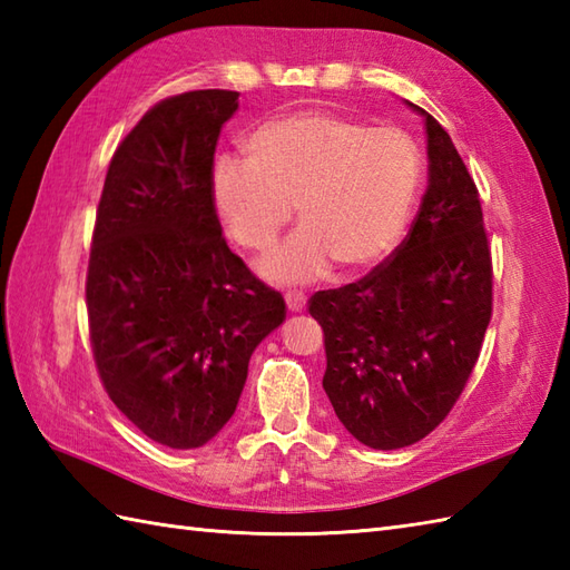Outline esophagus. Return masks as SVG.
Segmentation results:
<instances>
[{
    "instance_id": "1",
    "label": "esophagus",
    "mask_w": 570,
    "mask_h": 570,
    "mask_svg": "<svg viewBox=\"0 0 570 570\" xmlns=\"http://www.w3.org/2000/svg\"><path fill=\"white\" fill-rule=\"evenodd\" d=\"M286 298V306L288 311H304L306 308V294L304 292H296V288H288V292L284 294Z\"/></svg>"
}]
</instances>
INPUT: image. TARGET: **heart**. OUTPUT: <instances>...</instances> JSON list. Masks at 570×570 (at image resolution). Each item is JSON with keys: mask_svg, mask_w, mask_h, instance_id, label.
<instances>
[{"mask_svg": "<svg viewBox=\"0 0 570 570\" xmlns=\"http://www.w3.org/2000/svg\"><path fill=\"white\" fill-rule=\"evenodd\" d=\"M247 154H223L213 166V205L227 235L264 252L294 217V203L304 220L259 264L269 282H313L335 259L347 272L367 269L404 237L421 184L409 131L301 110L262 122Z\"/></svg>", "mask_w": 570, "mask_h": 570, "instance_id": "1", "label": "heart"}]
</instances>
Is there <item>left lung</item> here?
<instances>
[{
  "instance_id": "8db88e82",
  "label": "left lung",
  "mask_w": 570,
  "mask_h": 570,
  "mask_svg": "<svg viewBox=\"0 0 570 570\" xmlns=\"http://www.w3.org/2000/svg\"><path fill=\"white\" fill-rule=\"evenodd\" d=\"M426 117L429 188L409 235L355 284L313 294L323 390L360 443L421 441L463 394L492 316V254L480 193L455 144Z\"/></svg>"
}]
</instances>
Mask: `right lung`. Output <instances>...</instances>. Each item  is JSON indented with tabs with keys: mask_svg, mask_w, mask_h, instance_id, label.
I'll list each match as a JSON object with an SVG mask.
<instances>
[{
	"mask_svg": "<svg viewBox=\"0 0 570 570\" xmlns=\"http://www.w3.org/2000/svg\"><path fill=\"white\" fill-rule=\"evenodd\" d=\"M235 90L156 102L119 144L95 215L85 304L115 406L168 448H200L235 414L284 298L227 247L210 178Z\"/></svg>",
	"mask_w": 570,
	"mask_h": 570,
	"instance_id": "obj_1",
	"label": "right lung"
}]
</instances>
